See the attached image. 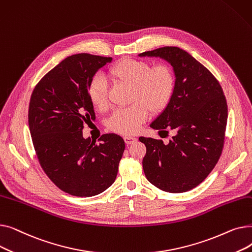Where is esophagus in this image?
Returning a JSON list of instances; mask_svg holds the SVG:
<instances>
[{"mask_svg":"<svg viewBox=\"0 0 252 252\" xmlns=\"http://www.w3.org/2000/svg\"><path fill=\"white\" fill-rule=\"evenodd\" d=\"M124 139H125L126 144H127V145L134 144V143H136V142H137V139H136V138H134V137H130V136H126Z\"/></svg>","mask_w":252,"mask_h":252,"instance_id":"1","label":"esophagus"}]
</instances>
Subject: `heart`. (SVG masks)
<instances>
[{
    "label": "heart",
    "mask_w": 252,
    "mask_h": 252,
    "mask_svg": "<svg viewBox=\"0 0 252 252\" xmlns=\"http://www.w3.org/2000/svg\"><path fill=\"white\" fill-rule=\"evenodd\" d=\"M109 76L117 82L131 86V102L134 105L117 109L108 119V127L119 134H134L146 121L149 111H162L171 100L175 90V76L167 65H150L140 60L123 59L112 65ZM88 95L90 102L97 109L107 105V83L96 74L91 79Z\"/></svg>",
    "instance_id": "1"
}]
</instances>
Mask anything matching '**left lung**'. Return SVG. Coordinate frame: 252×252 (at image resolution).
I'll return each instance as SVG.
<instances>
[{
    "label": "left lung",
    "mask_w": 252,
    "mask_h": 252,
    "mask_svg": "<svg viewBox=\"0 0 252 252\" xmlns=\"http://www.w3.org/2000/svg\"><path fill=\"white\" fill-rule=\"evenodd\" d=\"M173 67L175 90L166 108L150 126L175 136L164 144L140 137L146 146L143 169L147 180L169 193L187 192L209 175L221 154L228 119L227 101L217 78L189 53L163 47L141 53Z\"/></svg>",
    "instance_id": "left-lung-1"
}]
</instances>
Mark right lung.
<instances>
[{
  "instance_id": "obj_1",
  "label": "right lung",
  "mask_w": 252,
  "mask_h": 252,
  "mask_svg": "<svg viewBox=\"0 0 252 252\" xmlns=\"http://www.w3.org/2000/svg\"><path fill=\"white\" fill-rule=\"evenodd\" d=\"M111 57L75 54L50 70L34 88L29 126L33 146L46 175L62 191L91 197L114 183L125 141L105 134L96 144L83 137L85 124L95 119L88 95L91 79Z\"/></svg>"
}]
</instances>
